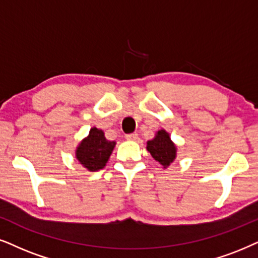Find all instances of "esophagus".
I'll return each instance as SVG.
<instances>
[{"mask_svg": "<svg viewBox=\"0 0 258 258\" xmlns=\"http://www.w3.org/2000/svg\"><path fill=\"white\" fill-rule=\"evenodd\" d=\"M127 140H137L138 139V133H130V135H126Z\"/></svg>", "mask_w": 258, "mask_h": 258, "instance_id": "obj_1", "label": "esophagus"}]
</instances>
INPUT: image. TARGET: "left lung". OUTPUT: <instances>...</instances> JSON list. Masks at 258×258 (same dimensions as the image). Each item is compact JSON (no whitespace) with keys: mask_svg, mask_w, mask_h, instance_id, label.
<instances>
[{"mask_svg":"<svg viewBox=\"0 0 258 258\" xmlns=\"http://www.w3.org/2000/svg\"><path fill=\"white\" fill-rule=\"evenodd\" d=\"M146 149L151 153L152 157L164 168H167L176 157V148L174 143L171 142L170 137L164 130L158 131L155 139L148 142Z\"/></svg>","mask_w":258,"mask_h":258,"instance_id":"1","label":"left lung"}]
</instances>
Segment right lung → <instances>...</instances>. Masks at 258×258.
I'll return each mask as SVG.
<instances>
[{
  "label": "right lung",
  "mask_w": 258,
  "mask_h": 258,
  "mask_svg": "<svg viewBox=\"0 0 258 258\" xmlns=\"http://www.w3.org/2000/svg\"><path fill=\"white\" fill-rule=\"evenodd\" d=\"M114 146L115 142L107 140L105 133L94 127L90 130L89 136L77 148L76 157L88 170H100L106 165Z\"/></svg>",
  "instance_id": "right-lung-1"
}]
</instances>
